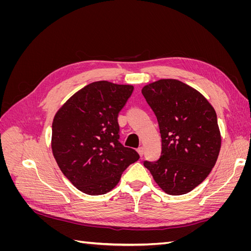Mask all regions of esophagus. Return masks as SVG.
<instances>
[{
	"instance_id": "1",
	"label": "esophagus",
	"mask_w": 251,
	"mask_h": 251,
	"mask_svg": "<svg viewBox=\"0 0 251 251\" xmlns=\"http://www.w3.org/2000/svg\"><path fill=\"white\" fill-rule=\"evenodd\" d=\"M137 151H138V154L140 155V157H142V156H143V153H144V151H143V148H142V147L138 148V149H137Z\"/></svg>"
}]
</instances>
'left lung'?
<instances>
[{"instance_id": "obj_1", "label": "left lung", "mask_w": 251, "mask_h": 251, "mask_svg": "<svg viewBox=\"0 0 251 251\" xmlns=\"http://www.w3.org/2000/svg\"><path fill=\"white\" fill-rule=\"evenodd\" d=\"M161 134V156L144 161L156 183L173 196L187 194L205 180L221 148L217 114L198 91L177 79H160L141 90Z\"/></svg>"}]
</instances>
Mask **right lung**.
<instances>
[{
	"label": "right lung",
	"mask_w": 251,
	"mask_h": 251,
	"mask_svg": "<svg viewBox=\"0 0 251 251\" xmlns=\"http://www.w3.org/2000/svg\"><path fill=\"white\" fill-rule=\"evenodd\" d=\"M130 85L95 81L55 114L51 148L60 171L80 192L103 195L137 161V151L119 142L118 114L133 93Z\"/></svg>",
	"instance_id": "obj_1"
}]
</instances>
